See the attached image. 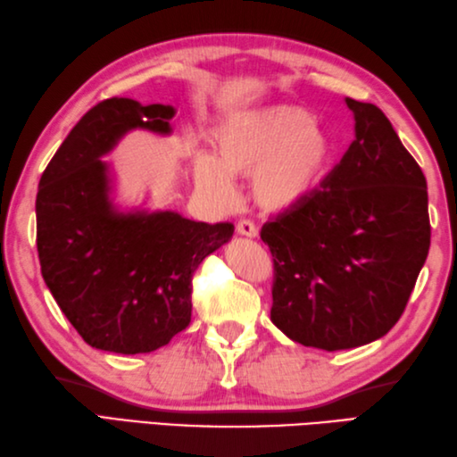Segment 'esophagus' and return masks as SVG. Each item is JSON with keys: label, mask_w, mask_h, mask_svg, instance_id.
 Masks as SVG:
<instances>
[{"label": "esophagus", "mask_w": 457, "mask_h": 457, "mask_svg": "<svg viewBox=\"0 0 457 457\" xmlns=\"http://www.w3.org/2000/svg\"><path fill=\"white\" fill-rule=\"evenodd\" d=\"M237 232H238V235H242V237H250V238H254V237L258 235V228H256V225H254L253 220L242 219V220H238Z\"/></svg>", "instance_id": "34e87169"}]
</instances>
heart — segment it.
<instances>
[{
	"label": "heart",
	"mask_w": 457,
	"mask_h": 457,
	"mask_svg": "<svg viewBox=\"0 0 457 457\" xmlns=\"http://www.w3.org/2000/svg\"><path fill=\"white\" fill-rule=\"evenodd\" d=\"M219 160L199 155L193 165L197 187L227 201L235 177L253 175V195L272 212L294 209L310 197L331 160V144L305 110L274 106L232 120L217 134Z\"/></svg>",
	"instance_id": "obj_1"
}]
</instances>
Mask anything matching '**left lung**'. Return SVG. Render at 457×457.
Instances as JSON below:
<instances>
[{
	"instance_id": "left-lung-1",
	"label": "left lung",
	"mask_w": 457,
	"mask_h": 457,
	"mask_svg": "<svg viewBox=\"0 0 457 457\" xmlns=\"http://www.w3.org/2000/svg\"><path fill=\"white\" fill-rule=\"evenodd\" d=\"M355 139L320 187L260 230L274 260L270 320L305 347L351 349L404 313L430 248L426 177L385 112L345 98Z\"/></svg>"
}]
</instances>
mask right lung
<instances>
[{
  "label": "right lung",
  "mask_w": 457,
  "mask_h": 457,
  "mask_svg": "<svg viewBox=\"0 0 457 457\" xmlns=\"http://www.w3.org/2000/svg\"><path fill=\"white\" fill-rule=\"evenodd\" d=\"M175 110L106 98L71 129L41 175L37 253L61 312L90 347L136 355L191 323L193 274L235 232L232 222H195L171 211L116 212L108 154L128 129L170 134Z\"/></svg>",
  "instance_id": "1"
}]
</instances>
